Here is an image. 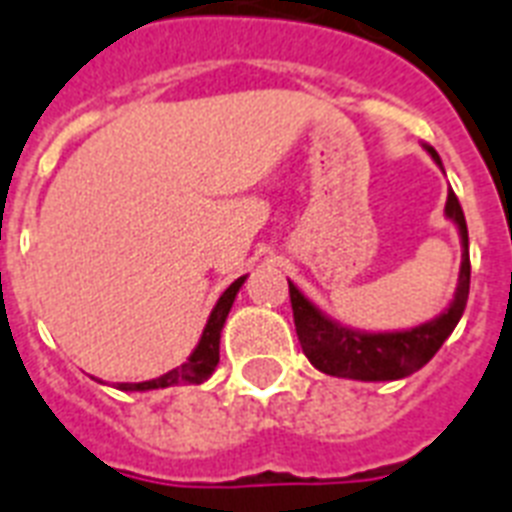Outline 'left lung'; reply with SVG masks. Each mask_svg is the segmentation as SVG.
Masks as SVG:
<instances>
[{"mask_svg": "<svg viewBox=\"0 0 512 512\" xmlns=\"http://www.w3.org/2000/svg\"><path fill=\"white\" fill-rule=\"evenodd\" d=\"M435 165L443 162L433 146H425ZM446 219H451L459 229L462 243V264H459V280L454 299L438 318L427 320L422 326L406 328V331H382L368 334L358 328H347L320 312L296 285L288 280L291 293L293 323L299 334L301 350L310 358L318 371L342 379H360V382H392L403 379L433 360L441 350V344L457 328L462 312H465L467 293H470V251H467V221L459 205L457 194L449 192L446 197Z\"/></svg>", "mask_w": 512, "mask_h": 512, "instance_id": "left-lung-1", "label": "left lung"}]
</instances>
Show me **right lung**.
I'll list each match as a JSON object with an SVG mask.
<instances>
[{
	"label": "right lung",
	"mask_w": 512,
	"mask_h": 512,
	"mask_svg": "<svg viewBox=\"0 0 512 512\" xmlns=\"http://www.w3.org/2000/svg\"><path fill=\"white\" fill-rule=\"evenodd\" d=\"M245 277H237L235 283L229 285L227 291L221 293L216 307H213L211 318L202 328V336L197 347L192 350V355L186 358V363H181L178 368L168 371V374L157 376V379H149V382H120L117 390L125 392H146V390H165V387H173V384H202L205 379H211V374L219 366V344H221V328L227 323V315L235 304L237 291L243 288Z\"/></svg>",
	"instance_id": "add662e5"
}]
</instances>
